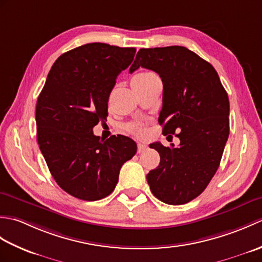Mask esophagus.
<instances>
[{"label":"esophagus","mask_w":262,"mask_h":262,"mask_svg":"<svg viewBox=\"0 0 262 262\" xmlns=\"http://www.w3.org/2000/svg\"><path fill=\"white\" fill-rule=\"evenodd\" d=\"M147 147V145H146V143L145 142H143V141H140L138 142V144H137V149H138V152H143L144 149H145Z\"/></svg>","instance_id":"34e87169"}]
</instances>
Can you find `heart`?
Returning a JSON list of instances; mask_svg holds the SVG:
<instances>
[{
	"instance_id": "b5f03b06",
	"label": "heart",
	"mask_w": 262,
	"mask_h": 262,
	"mask_svg": "<svg viewBox=\"0 0 262 262\" xmlns=\"http://www.w3.org/2000/svg\"><path fill=\"white\" fill-rule=\"evenodd\" d=\"M149 74H152V73H148V72H146V73H140V74H136L134 77H142V76H146V75H149ZM130 129L135 130V128H134V127H132Z\"/></svg>"
}]
</instances>
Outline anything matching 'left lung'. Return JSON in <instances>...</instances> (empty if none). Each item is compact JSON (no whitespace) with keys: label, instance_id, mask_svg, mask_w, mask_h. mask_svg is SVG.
<instances>
[{"label":"left lung","instance_id":"obj_1","mask_svg":"<svg viewBox=\"0 0 262 262\" xmlns=\"http://www.w3.org/2000/svg\"><path fill=\"white\" fill-rule=\"evenodd\" d=\"M152 70L163 83L159 122L163 135L179 137V146L149 145L160 164L146 176L161 202L182 205L198 197L216 173L230 134V102L215 69L182 46L142 48L129 73Z\"/></svg>","mask_w":262,"mask_h":262}]
</instances>
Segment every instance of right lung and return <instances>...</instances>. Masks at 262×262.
Masks as SVG:
<instances>
[{"mask_svg": "<svg viewBox=\"0 0 262 262\" xmlns=\"http://www.w3.org/2000/svg\"><path fill=\"white\" fill-rule=\"evenodd\" d=\"M134 47L91 42L66 52L49 71L36 105L37 141L55 181L88 202L114 191L119 171L134 157L126 136L100 141L93 127L107 120L117 76L134 59Z\"/></svg>", "mask_w": 262, "mask_h": 262, "instance_id": "right-lung-1", "label": "right lung"}]
</instances>
